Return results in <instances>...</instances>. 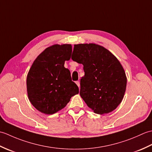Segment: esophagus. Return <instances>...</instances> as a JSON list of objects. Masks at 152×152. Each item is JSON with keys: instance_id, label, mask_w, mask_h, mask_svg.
I'll list each match as a JSON object with an SVG mask.
<instances>
[{"instance_id": "obj_1", "label": "esophagus", "mask_w": 152, "mask_h": 152, "mask_svg": "<svg viewBox=\"0 0 152 152\" xmlns=\"http://www.w3.org/2000/svg\"><path fill=\"white\" fill-rule=\"evenodd\" d=\"M76 85L78 86V88H79V89H80V82H79V81H76Z\"/></svg>"}]
</instances>
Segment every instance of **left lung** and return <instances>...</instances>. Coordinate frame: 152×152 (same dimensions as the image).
Wrapping results in <instances>:
<instances>
[{
  "label": "left lung",
  "instance_id": "obj_1",
  "mask_svg": "<svg viewBox=\"0 0 152 152\" xmlns=\"http://www.w3.org/2000/svg\"><path fill=\"white\" fill-rule=\"evenodd\" d=\"M71 59L83 65L80 94L87 105L98 114L117 108L127 86L124 69L117 58L99 45L81 44L74 45Z\"/></svg>",
  "mask_w": 152,
  "mask_h": 152
}]
</instances>
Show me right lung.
Returning <instances> with one entry per match:
<instances>
[{
  "label": "right lung",
  "instance_id": "add662e5",
  "mask_svg": "<svg viewBox=\"0 0 152 152\" xmlns=\"http://www.w3.org/2000/svg\"><path fill=\"white\" fill-rule=\"evenodd\" d=\"M72 53L70 44L53 45L38 56L27 78L29 101L38 111L53 114L66 106L79 93L69 70L64 66Z\"/></svg>",
  "mask_w": 152,
  "mask_h": 152
}]
</instances>
